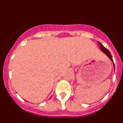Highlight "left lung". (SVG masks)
<instances>
[{"mask_svg": "<svg viewBox=\"0 0 123 123\" xmlns=\"http://www.w3.org/2000/svg\"><path fill=\"white\" fill-rule=\"evenodd\" d=\"M97 43H98V44H99L100 45V50L102 51V52H103L104 53V54H105V55H106V56H108V58H109V59L110 60L111 62H113V67H114V69H115V64H114L113 63V58H112V56H111V55L110 52L108 51V49H106V48H105V47L104 46V45H102V44H101L100 42H97Z\"/></svg>", "mask_w": 123, "mask_h": 123, "instance_id": "1", "label": "left lung"}]
</instances>
